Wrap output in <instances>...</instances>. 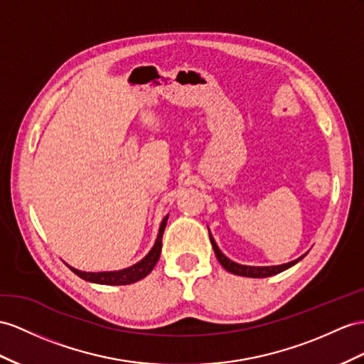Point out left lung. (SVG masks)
<instances>
[{"label":"left lung","mask_w":364,"mask_h":364,"mask_svg":"<svg viewBox=\"0 0 364 364\" xmlns=\"http://www.w3.org/2000/svg\"><path fill=\"white\" fill-rule=\"evenodd\" d=\"M210 237V243H212V247L213 250H215V255L218 258V262L221 263V266L226 269L228 272L230 274H235V275H241V277H250V278H266V277H271V275H275V274H279L286 271V269H289L291 266H294L295 263L300 262V259L304 258L300 257L294 259V262L291 263H286V264H279V266H264V267H258V266H243V264H238V263H234L232 259H229L226 255L221 254V250L218 249L215 240L212 238V235L209 234Z\"/></svg>","instance_id":"left-lung-1"}]
</instances>
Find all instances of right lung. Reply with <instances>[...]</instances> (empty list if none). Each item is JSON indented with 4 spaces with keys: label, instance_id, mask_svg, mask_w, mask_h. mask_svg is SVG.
<instances>
[{
    "label": "right lung",
    "instance_id": "right-lung-1",
    "mask_svg": "<svg viewBox=\"0 0 364 364\" xmlns=\"http://www.w3.org/2000/svg\"><path fill=\"white\" fill-rule=\"evenodd\" d=\"M166 223H167V217L161 223L160 232H158V237H156V241H155L152 250L139 263L130 266L127 269H123V271H117V272H81V271H78V269H73L69 266L70 271L73 274H77L80 278L86 279V282L98 283V284L123 286V284H130V283L138 282V279L144 278L147 274H151L154 266L156 264L158 259H160L161 240H163V232L166 228Z\"/></svg>",
    "mask_w": 364,
    "mask_h": 364
}]
</instances>
